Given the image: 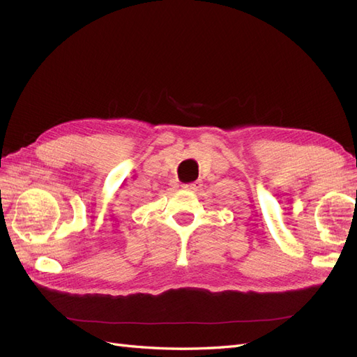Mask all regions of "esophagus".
<instances>
[{
	"mask_svg": "<svg viewBox=\"0 0 357 357\" xmlns=\"http://www.w3.org/2000/svg\"><path fill=\"white\" fill-rule=\"evenodd\" d=\"M202 188V181H193V183H188V185H183V189L185 190H190V192H198Z\"/></svg>",
	"mask_w": 357,
	"mask_h": 357,
	"instance_id": "1",
	"label": "esophagus"
}]
</instances>
